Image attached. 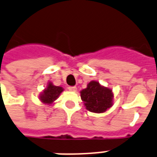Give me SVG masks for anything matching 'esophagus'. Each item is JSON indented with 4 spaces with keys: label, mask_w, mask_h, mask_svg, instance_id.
<instances>
[{
    "label": "esophagus",
    "mask_w": 157,
    "mask_h": 157,
    "mask_svg": "<svg viewBox=\"0 0 157 157\" xmlns=\"http://www.w3.org/2000/svg\"><path fill=\"white\" fill-rule=\"evenodd\" d=\"M68 90L71 91H76V86H69Z\"/></svg>",
    "instance_id": "obj_1"
}]
</instances>
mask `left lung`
<instances>
[{
  "instance_id": "1",
  "label": "left lung",
  "mask_w": 157,
  "mask_h": 157,
  "mask_svg": "<svg viewBox=\"0 0 157 157\" xmlns=\"http://www.w3.org/2000/svg\"><path fill=\"white\" fill-rule=\"evenodd\" d=\"M81 97L88 110L103 113L112 106L113 94L110 89L100 86L98 81H92L81 90Z\"/></svg>"
}]
</instances>
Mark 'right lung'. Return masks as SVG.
Instances as JSON below:
<instances>
[{
  "instance_id": "1",
  "label": "right lung",
  "mask_w": 157,
  "mask_h": 157,
  "mask_svg": "<svg viewBox=\"0 0 157 157\" xmlns=\"http://www.w3.org/2000/svg\"><path fill=\"white\" fill-rule=\"evenodd\" d=\"M63 89L60 86H53L51 82L48 83L47 88L44 90L40 95V100L44 104H52L59 96V94L63 92Z\"/></svg>"
}]
</instances>
